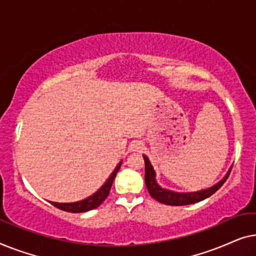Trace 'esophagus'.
I'll return each mask as SVG.
<instances>
[{"mask_svg":"<svg viewBox=\"0 0 256 256\" xmlns=\"http://www.w3.org/2000/svg\"><path fill=\"white\" fill-rule=\"evenodd\" d=\"M130 148H132V152H138V150H141L143 148V143L138 142V141H135L130 144Z\"/></svg>","mask_w":256,"mask_h":256,"instance_id":"esophagus-1","label":"esophagus"}]
</instances>
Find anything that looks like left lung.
Instances as JSON below:
<instances>
[{"instance_id":"8db88e82","label":"left lung","mask_w":256,"mask_h":256,"mask_svg":"<svg viewBox=\"0 0 256 256\" xmlns=\"http://www.w3.org/2000/svg\"><path fill=\"white\" fill-rule=\"evenodd\" d=\"M146 163V174H144V180H146V186L148 188L150 196L154 199H156L157 202H162L166 205H172V206H182V205H190L198 202L204 199L208 198L210 196H212L216 190H219L222 186V184L225 183L227 178L230 176L232 166L230 168L225 177L222 180H219L218 183L213 185L211 188H204V190L196 191V192H177L169 190V188H164L157 183L156 180V172L154 170V166L150 163V160L146 155H143Z\"/></svg>"}]
</instances>
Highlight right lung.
Returning a JSON list of instances; mask_svg holds the SVG:
<instances>
[{"label": "right lung", "mask_w": 256, "mask_h": 256, "mask_svg": "<svg viewBox=\"0 0 256 256\" xmlns=\"http://www.w3.org/2000/svg\"><path fill=\"white\" fill-rule=\"evenodd\" d=\"M121 164H122V160L118 164L116 168H115L113 172L110 174V176L108 177V180L104 182L102 186H101L96 194L90 196V197L82 199V200L74 202H50L57 208H60L62 211L71 212V213H82V212L90 211V210L93 208H96L98 206L102 204V202L108 197V194H110L112 184H113L114 178L116 176V172L118 171V169L121 168Z\"/></svg>", "instance_id": "right-lung-1"}]
</instances>
